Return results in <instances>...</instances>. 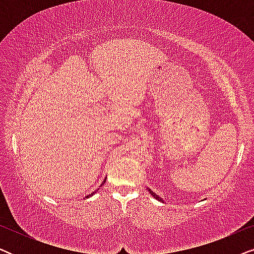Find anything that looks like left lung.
I'll return each instance as SVG.
<instances>
[{"label":"left lung","instance_id":"1","mask_svg":"<svg viewBox=\"0 0 254 254\" xmlns=\"http://www.w3.org/2000/svg\"><path fill=\"white\" fill-rule=\"evenodd\" d=\"M147 190H149V192H150V194H151V195H152V196H154V197H155V199H157L158 201H161V202H164V200H163L161 196H158V195H157V194H156V193H154V192H152V190H151L150 189H147Z\"/></svg>","mask_w":254,"mask_h":254}]
</instances>
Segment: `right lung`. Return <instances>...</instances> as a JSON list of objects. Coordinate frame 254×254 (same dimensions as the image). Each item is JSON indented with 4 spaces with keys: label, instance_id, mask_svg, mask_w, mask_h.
<instances>
[{
    "label": "right lung",
    "instance_id": "right-lung-1",
    "mask_svg": "<svg viewBox=\"0 0 254 254\" xmlns=\"http://www.w3.org/2000/svg\"><path fill=\"white\" fill-rule=\"evenodd\" d=\"M105 180H106V179H104V182L102 183V185H103V184H105ZM102 185H100V186H102ZM97 190H95V192H92L91 194H89V195H86V196H85V197H86V199H88V197H90V196H92V195H93V194H95V193L97 192Z\"/></svg>",
    "mask_w": 254,
    "mask_h": 254
}]
</instances>
